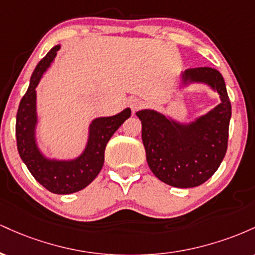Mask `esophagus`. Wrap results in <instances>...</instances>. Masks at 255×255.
<instances>
[{
	"mask_svg": "<svg viewBox=\"0 0 255 255\" xmlns=\"http://www.w3.org/2000/svg\"><path fill=\"white\" fill-rule=\"evenodd\" d=\"M129 107H130L131 111H133V113H135V111L140 110L142 107H144V103H142L141 99H139V98H133V99H130Z\"/></svg>",
	"mask_w": 255,
	"mask_h": 255,
	"instance_id": "obj_1",
	"label": "esophagus"
}]
</instances>
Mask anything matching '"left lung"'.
I'll list each match as a JSON object with an SVG mask.
<instances>
[{"label": "left lung", "instance_id": "1", "mask_svg": "<svg viewBox=\"0 0 255 255\" xmlns=\"http://www.w3.org/2000/svg\"><path fill=\"white\" fill-rule=\"evenodd\" d=\"M184 79L205 81L217 90L222 103L191 126L176 125L152 110L137 111L141 137L151 171L166 184L191 188L206 182L221 165L228 148L231 104L217 69L198 67Z\"/></svg>", "mask_w": 255, "mask_h": 255}]
</instances>
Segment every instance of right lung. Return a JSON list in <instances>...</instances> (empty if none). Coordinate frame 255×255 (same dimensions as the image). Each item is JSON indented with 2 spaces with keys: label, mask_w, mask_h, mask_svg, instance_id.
Here are the masks:
<instances>
[{
  "label": "right lung",
  "mask_w": 255,
  "mask_h": 255,
  "mask_svg": "<svg viewBox=\"0 0 255 255\" xmlns=\"http://www.w3.org/2000/svg\"><path fill=\"white\" fill-rule=\"evenodd\" d=\"M60 45L54 46L32 73L30 86L21 98L16 113L15 135L20 157L36 180L55 194H71L85 188L95 180L104 164L108 141L118 128L130 116V109L111 118L95 120L91 125L90 140L81 157L72 162L46 160L38 151L34 141L36 125V86L45 69L50 66Z\"/></svg>",
  "instance_id": "obj_1"
}]
</instances>
